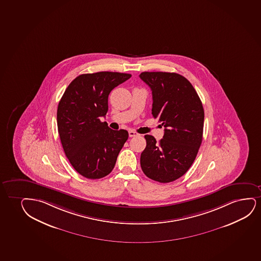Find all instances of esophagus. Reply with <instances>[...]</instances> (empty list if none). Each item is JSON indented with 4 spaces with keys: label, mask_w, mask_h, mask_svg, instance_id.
Here are the masks:
<instances>
[{
    "label": "esophagus",
    "mask_w": 261,
    "mask_h": 261,
    "mask_svg": "<svg viewBox=\"0 0 261 261\" xmlns=\"http://www.w3.org/2000/svg\"><path fill=\"white\" fill-rule=\"evenodd\" d=\"M129 138H133V137H136V136H139V134L137 132H134V130H129Z\"/></svg>",
    "instance_id": "1"
}]
</instances>
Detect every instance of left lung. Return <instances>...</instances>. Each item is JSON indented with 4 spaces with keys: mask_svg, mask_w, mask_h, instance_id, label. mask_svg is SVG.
<instances>
[{
    "mask_svg": "<svg viewBox=\"0 0 261 261\" xmlns=\"http://www.w3.org/2000/svg\"><path fill=\"white\" fill-rule=\"evenodd\" d=\"M139 77L152 90V115L164 126L159 142L145 135L140 156L145 175L159 182H170L188 171L203 139L204 109L194 87L177 73L148 72Z\"/></svg>",
    "mask_w": 261,
    "mask_h": 261,
    "instance_id": "obj_1",
    "label": "left lung"
}]
</instances>
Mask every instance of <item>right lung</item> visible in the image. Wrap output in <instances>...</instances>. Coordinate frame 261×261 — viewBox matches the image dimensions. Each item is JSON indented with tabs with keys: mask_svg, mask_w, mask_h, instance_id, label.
<instances>
[{
	"mask_svg": "<svg viewBox=\"0 0 261 261\" xmlns=\"http://www.w3.org/2000/svg\"><path fill=\"white\" fill-rule=\"evenodd\" d=\"M130 74L100 71L82 74L69 84L57 109V127L70 164L88 179L112 171L128 139L125 129L114 130L99 118L109 110V95Z\"/></svg>",
	"mask_w": 261,
	"mask_h": 261,
	"instance_id": "add662e5",
	"label": "right lung"
}]
</instances>
